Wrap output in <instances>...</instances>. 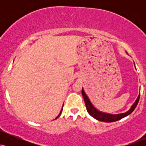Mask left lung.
I'll return each instance as SVG.
<instances>
[{
    "label": "left lung",
    "instance_id": "left-lung-1",
    "mask_svg": "<svg viewBox=\"0 0 146 146\" xmlns=\"http://www.w3.org/2000/svg\"><path fill=\"white\" fill-rule=\"evenodd\" d=\"M135 64V63H134ZM136 68V67H135ZM82 94L84 98L85 102V105H86V110L88 111V113H89V115L91 117H93V118H95V119L98 120L100 121H104V122H113L118 121V120L121 119L123 118V117L128 116V115L131 114L133 110L135 109V108L137 107V104H138L139 100L140 98V91L138 97H137V100H135V102H134L133 104L131 106L130 108L128 111L125 112L123 113H119V114H110V113H104V112H102L99 110L93 104L91 101L90 100L89 98L87 95V94L85 92L84 89L83 88L82 89Z\"/></svg>",
    "mask_w": 146,
    "mask_h": 146
}]
</instances>
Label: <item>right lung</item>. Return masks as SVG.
Instances as JSON below:
<instances>
[{
    "label": "right lung",
    "instance_id": "right-lung-1",
    "mask_svg": "<svg viewBox=\"0 0 146 146\" xmlns=\"http://www.w3.org/2000/svg\"><path fill=\"white\" fill-rule=\"evenodd\" d=\"M62 108H63V106H62V109H61V110H60V113H59V115H58V117H56V119H58V117H59L60 116V115H61L62 112Z\"/></svg>",
    "mask_w": 146,
    "mask_h": 146
}]
</instances>
